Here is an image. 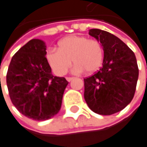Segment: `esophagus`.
Returning <instances> with one entry per match:
<instances>
[{
    "label": "esophagus",
    "instance_id": "esophagus-1",
    "mask_svg": "<svg viewBox=\"0 0 147 147\" xmlns=\"http://www.w3.org/2000/svg\"><path fill=\"white\" fill-rule=\"evenodd\" d=\"M73 79L74 78H72V77H67V78H66V80H67V82H71V80H73Z\"/></svg>",
    "mask_w": 147,
    "mask_h": 147
}]
</instances>
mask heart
Listing matches in <instances>:
<instances>
[{
  "instance_id": "1",
  "label": "heart",
  "mask_w": 147,
  "mask_h": 147,
  "mask_svg": "<svg viewBox=\"0 0 147 147\" xmlns=\"http://www.w3.org/2000/svg\"><path fill=\"white\" fill-rule=\"evenodd\" d=\"M104 51L101 42L87 37L71 35L58 42V49H50L46 53L49 66L57 76H63L69 69L71 60L73 71L81 73L84 70L93 73L102 66Z\"/></svg>"
}]
</instances>
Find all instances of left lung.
I'll return each mask as SVG.
<instances>
[{
	"instance_id": "8db88e82",
	"label": "left lung",
	"mask_w": 147,
	"mask_h": 147,
	"mask_svg": "<svg viewBox=\"0 0 147 147\" xmlns=\"http://www.w3.org/2000/svg\"><path fill=\"white\" fill-rule=\"evenodd\" d=\"M89 34L101 42L104 58L98 71L84 79V98L93 112L112 115L123 109L134 97L139 78L136 55L107 31L90 29Z\"/></svg>"
}]
</instances>
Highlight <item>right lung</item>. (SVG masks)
<instances>
[{"label":"right lung","instance_id":"add662e5","mask_svg":"<svg viewBox=\"0 0 147 147\" xmlns=\"http://www.w3.org/2000/svg\"><path fill=\"white\" fill-rule=\"evenodd\" d=\"M46 45L31 39L12 57L7 72V86L12 104L34 120L53 117L61 109L68 82L53 76L46 60Z\"/></svg>","mask_w":147,"mask_h":147}]
</instances>
